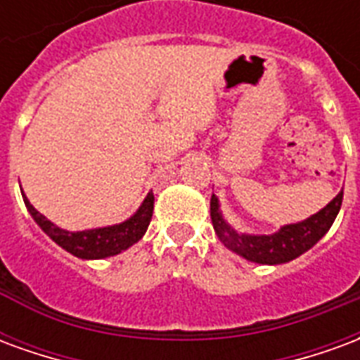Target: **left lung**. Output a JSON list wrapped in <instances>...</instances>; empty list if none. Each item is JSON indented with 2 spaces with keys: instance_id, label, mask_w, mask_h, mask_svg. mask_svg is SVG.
<instances>
[{
  "instance_id": "1",
  "label": "left lung",
  "mask_w": 360,
  "mask_h": 360,
  "mask_svg": "<svg viewBox=\"0 0 360 360\" xmlns=\"http://www.w3.org/2000/svg\"><path fill=\"white\" fill-rule=\"evenodd\" d=\"M341 202H343V191L318 214L310 216L301 224L281 227L274 235H239L233 231L221 218L218 198L214 195L210 200V216L214 231L227 249H231L250 262L283 264L301 257L302 252H307L312 245H316L324 237L340 212Z\"/></svg>"
}]
</instances>
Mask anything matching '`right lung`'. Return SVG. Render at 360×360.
<instances>
[{
  "instance_id": "right-lung-1",
  "label": "right lung",
  "mask_w": 360,
  "mask_h": 360,
  "mask_svg": "<svg viewBox=\"0 0 360 360\" xmlns=\"http://www.w3.org/2000/svg\"><path fill=\"white\" fill-rule=\"evenodd\" d=\"M22 198H25L28 212L36 219V224L42 227L59 247H63L67 252H71L79 258L113 257V255H119L121 250L129 249L131 245H134L142 235L146 233L150 219H152V212H154V193H148L139 212L123 224L73 233V231H65V229H59L58 226H53L50 219H46V216H42L32 204L28 202L27 196L22 195Z\"/></svg>"
}]
</instances>
